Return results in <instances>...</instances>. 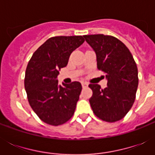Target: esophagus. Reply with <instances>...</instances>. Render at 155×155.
Listing matches in <instances>:
<instances>
[{"mask_svg": "<svg viewBox=\"0 0 155 155\" xmlns=\"http://www.w3.org/2000/svg\"><path fill=\"white\" fill-rule=\"evenodd\" d=\"M87 83H86V82H83L82 83V87H87Z\"/></svg>", "mask_w": 155, "mask_h": 155, "instance_id": "esophagus-1", "label": "esophagus"}]
</instances>
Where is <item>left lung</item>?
Wrapping results in <instances>:
<instances>
[{
	"label": "left lung",
	"mask_w": 155,
	"mask_h": 155,
	"mask_svg": "<svg viewBox=\"0 0 155 155\" xmlns=\"http://www.w3.org/2000/svg\"><path fill=\"white\" fill-rule=\"evenodd\" d=\"M97 54V68L108 80L107 87L90 84L92 90L89 99L92 111L97 117L107 122L121 120L136 98L138 86L137 64L130 50L121 41L111 35L84 36Z\"/></svg>",
	"instance_id": "obj_1"
}]
</instances>
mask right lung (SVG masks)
<instances>
[{
    "instance_id": "obj_1",
    "label": "right lung",
    "mask_w": 155,
    "mask_h": 155,
    "mask_svg": "<svg viewBox=\"0 0 155 155\" xmlns=\"http://www.w3.org/2000/svg\"><path fill=\"white\" fill-rule=\"evenodd\" d=\"M84 42L83 36L50 38L28 63L25 75L28 101L38 117L48 125H63L75 113L81 84L75 81L59 85L56 78L61 68L68 65L71 52Z\"/></svg>"
}]
</instances>
